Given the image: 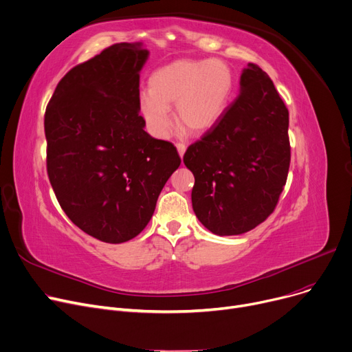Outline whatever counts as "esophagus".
<instances>
[{"mask_svg": "<svg viewBox=\"0 0 352 352\" xmlns=\"http://www.w3.org/2000/svg\"><path fill=\"white\" fill-rule=\"evenodd\" d=\"M177 150H178V154L179 157L182 158L184 154H185V150H186V146L184 143H177Z\"/></svg>", "mask_w": 352, "mask_h": 352, "instance_id": "34e87169", "label": "esophagus"}]
</instances>
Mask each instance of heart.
I'll use <instances>...</instances> for the list:
<instances>
[{
  "mask_svg": "<svg viewBox=\"0 0 352 352\" xmlns=\"http://www.w3.org/2000/svg\"><path fill=\"white\" fill-rule=\"evenodd\" d=\"M235 85V72L223 59H177L151 74L148 91L142 93L138 109L157 137L170 134V107L174 104L178 126L192 134H204L221 122Z\"/></svg>",
  "mask_w": 352,
  "mask_h": 352,
  "instance_id": "b5f03b06",
  "label": "heart"
}]
</instances>
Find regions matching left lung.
I'll use <instances>...</instances> for the list:
<instances>
[{
	"label": "left lung",
	"instance_id": "1",
	"mask_svg": "<svg viewBox=\"0 0 352 352\" xmlns=\"http://www.w3.org/2000/svg\"><path fill=\"white\" fill-rule=\"evenodd\" d=\"M184 164L195 177L194 212L215 235H241L273 212L290 167L289 110L259 66L243 69L239 96Z\"/></svg>",
	"mask_w": 352,
	"mask_h": 352
}]
</instances>
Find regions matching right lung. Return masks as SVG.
Returning a JSON list of instances; mask_svg holds the SVG:
<instances>
[{
    "instance_id": "1",
    "label": "right lung",
    "mask_w": 352,
    "mask_h": 352,
    "mask_svg": "<svg viewBox=\"0 0 352 352\" xmlns=\"http://www.w3.org/2000/svg\"><path fill=\"white\" fill-rule=\"evenodd\" d=\"M142 43H114L60 79L45 111L46 171L67 218L106 243L135 238L181 158L144 131Z\"/></svg>"
}]
</instances>
